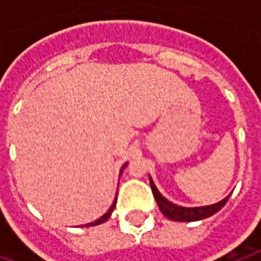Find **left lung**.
I'll use <instances>...</instances> for the list:
<instances>
[{
    "instance_id": "left-lung-1",
    "label": "left lung",
    "mask_w": 261,
    "mask_h": 261,
    "mask_svg": "<svg viewBox=\"0 0 261 261\" xmlns=\"http://www.w3.org/2000/svg\"><path fill=\"white\" fill-rule=\"evenodd\" d=\"M149 179H150V187H152L153 196L156 198V203H158L161 212L164 213L168 219L175 222H194L206 219V218H209L212 215H215L216 212H219V210L226 204L228 198L231 196V194H229V196H226V197L223 198V200H221V201H218V203H215V204H209V206L184 207V206H178L175 203L169 201L168 198H165L164 196L161 194V191L158 190V187L154 186V182H153V179L150 176H149Z\"/></svg>"
}]
</instances>
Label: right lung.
Instances as JSON below:
<instances>
[{"instance_id": "obj_1", "label": "right lung", "mask_w": 261, "mask_h": 261, "mask_svg": "<svg viewBox=\"0 0 261 261\" xmlns=\"http://www.w3.org/2000/svg\"><path fill=\"white\" fill-rule=\"evenodd\" d=\"M125 166H127V164H124L122 165V168H121V171H119V174L125 169ZM115 204H117V197H115V200H114V203H112V206L109 207L108 212L103 215V216H100L99 219H96L95 222H90V223H86L85 226H95V225H100V223H103V222H107L109 219V216L112 215V212H114V209H115Z\"/></svg>"}]
</instances>
